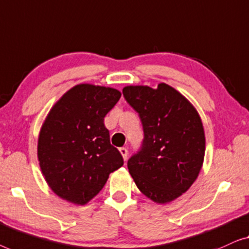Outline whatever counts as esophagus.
<instances>
[{
	"label": "esophagus",
	"instance_id": "esophagus-1",
	"mask_svg": "<svg viewBox=\"0 0 249 249\" xmlns=\"http://www.w3.org/2000/svg\"><path fill=\"white\" fill-rule=\"evenodd\" d=\"M120 152H121L122 157H123V159L126 161V159H127V155H128L127 149H126V148H121L120 149Z\"/></svg>",
	"mask_w": 249,
	"mask_h": 249
}]
</instances>
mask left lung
Here are the masks:
<instances>
[{
    "mask_svg": "<svg viewBox=\"0 0 249 249\" xmlns=\"http://www.w3.org/2000/svg\"><path fill=\"white\" fill-rule=\"evenodd\" d=\"M123 96L139 114L144 139L127 161L142 194L166 204L185 193L201 171L205 135L195 107L173 87L159 83L124 87Z\"/></svg>",
    "mask_w": 249,
    "mask_h": 249,
    "instance_id": "left-lung-1",
    "label": "left lung"
}]
</instances>
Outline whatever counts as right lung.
<instances>
[{
	"instance_id": "add662e5",
	"label": "right lung",
	"mask_w": 249,
	"mask_h": 249,
	"mask_svg": "<svg viewBox=\"0 0 249 249\" xmlns=\"http://www.w3.org/2000/svg\"><path fill=\"white\" fill-rule=\"evenodd\" d=\"M121 96L117 89L81 83L52 107L38 136L37 156L45 180L58 197L85 205L123 166L104 124Z\"/></svg>"
}]
</instances>
